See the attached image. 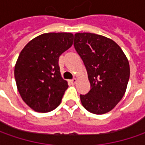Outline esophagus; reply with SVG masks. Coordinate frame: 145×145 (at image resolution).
Wrapping results in <instances>:
<instances>
[{
  "label": "esophagus",
  "instance_id": "esophagus-1",
  "mask_svg": "<svg viewBox=\"0 0 145 145\" xmlns=\"http://www.w3.org/2000/svg\"><path fill=\"white\" fill-rule=\"evenodd\" d=\"M76 78H73V79H72V80H71V81H70V82H71V83H72V84H76Z\"/></svg>",
  "mask_w": 145,
  "mask_h": 145
}]
</instances>
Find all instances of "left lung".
Returning <instances> with one entry per match:
<instances>
[{
	"label": "left lung",
	"mask_w": 145,
	"mask_h": 145,
	"mask_svg": "<svg viewBox=\"0 0 145 145\" xmlns=\"http://www.w3.org/2000/svg\"><path fill=\"white\" fill-rule=\"evenodd\" d=\"M73 45L86 66L91 88L80 95L81 104L93 114L107 113L123 97L129 81L125 54L112 39L92 33L75 34Z\"/></svg>",
	"instance_id": "8db88e82"
}]
</instances>
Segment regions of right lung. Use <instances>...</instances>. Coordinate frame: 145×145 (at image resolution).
<instances>
[{
	"mask_svg": "<svg viewBox=\"0 0 145 145\" xmlns=\"http://www.w3.org/2000/svg\"><path fill=\"white\" fill-rule=\"evenodd\" d=\"M72 42V33H46L33 39L19 54L14 68L18 90L37 112H49L61 103L69 86L61 77L59 57Z\"/></svg>",
	"mask_w": 145,
	"mask_h": 145,
	"instance_id": "obj_1",
	"label": "right lung"
}]
</instances>
